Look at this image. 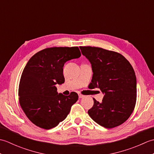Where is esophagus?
<instances>
[{
	"label": "esophagus",
	"mask_w": 154,
	"mask_h": 154,
	"mask_svg": "<svg viewBox=\"0 0 154 154\" xmlns=\"http://www.w3.org/2000/svg\"><path fill=\"white\" fill-rule=\"evenodd\" d=\"M84 97H85V96L83 95V94H79V99H82V98H84Z\"/></svg>",
	"instance_id": "obj_1"
}]
</instances>
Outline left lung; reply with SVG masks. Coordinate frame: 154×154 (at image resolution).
Instances as JSON below:
<instances>
[{
  "label": "left lung",
  "mask_w": 154,
  "mask_h": 154,
  "mask_svg": "<svg viewBox=\"0 0 154 154\" xmlns=\"http://www.w3.org/2000/svg\"><path fill=\"white\" fill-rule=\"evenodd\" d=\"M91 64L90 87L104 94L102 103L93 99L88 114L94 122L106 128L124 123L131 115L136 101V77L130 62L116 52L91 46L79 47Z\"/></svg>",
  "instance_id": "8db88e82"
}]
</instances>
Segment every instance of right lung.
Here are the masks:
<instances>
[{"mask_svg": "<svg viewBox=\"0 0 154 154\" xmlns=\"http://www.w3.org/2000/svg\"><path fill=\"white\" fill-rule=\"evenodd\" d=\"M80 56L78 47H55L38 52L28 61L20 81L19 102L35 125L49 130L66 119L78 94H58L55 85L65 82V62Z\"/></svg>", "mask_w": 154, "mask_h": 154, "instance_id": "add662e5", "label": "right lung"}]
</instances>
